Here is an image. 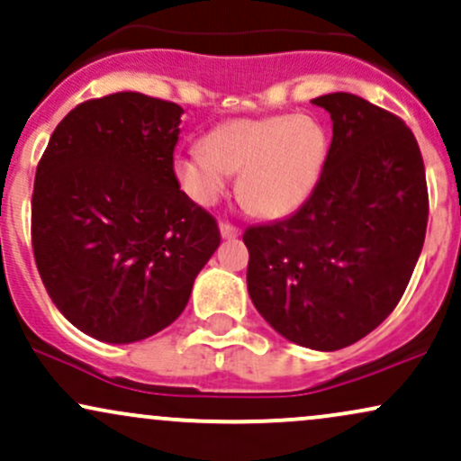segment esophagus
Wrapping results in <instances>:
<instances>
[{
    "mask_svg": "<svg viewBox=\"0 0 461 461\" xmlns=\"http://www.w3.org/2000/svg\"><path fill=\"white\" fill-rule=\"evenodd\" d=\"M220 232L224 240H235V237H240V229H237V226H232L230 221H226V220L220 221Z\"/></svg>",
    "mask_w": 461,
    "mask_h": 461,
    "instance_id": "1",
    "label": "esophagus"
}]
</instances>
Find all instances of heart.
<instances>
[{"mask_svg": "<svg viewBox=\"0 0 461 461\" xmlns=\"http://www.w3.org/2000/svg\"><path fill=\"white\" fill-rule=\"evenodd\" d=\"M328 159L326 129L311 116L235 118L178 155L175 172L189 198L218 203L240 172V198L257 213L283 218L311 198Z\"/></svg>", "mask_w": 461, "mask_h": 461, "instance_id": "1", "label": "heart"}]
</instances>
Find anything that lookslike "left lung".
Instances as JSON below:
<instances>
[{"label": "left lung", "instance_id": "left-lung-1", "mask_svg": "<svg viewBox=\"0 0 461 461\" xmlns=\"http://www.w3.org/2000/svg\"><path fill=\"white\" fill-rule=\"evenodd\" d=\"M332 118L315 192L250 226L248 294L285 339L319 351L365 339L394 311L423 250L429 196L414 133L349 92L312 99Z\"/></svg>", "mask_w": 461, "mask_h": 461}]
</instances>
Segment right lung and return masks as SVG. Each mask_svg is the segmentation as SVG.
<instances>
[{
	"label": "right lung",
	"mask_w": 461,
	"mask_h": 461,
	"mask_svg": "<svg viewBox=\"0 0 461 461\" xmlns=\"http://www.w3.org/2000/svg\"><path fill=\"white\" fill-rule=\"evenodd\" d=\"M181 113L140 92L84 101L38 161V274L58 311L88 337L135 343L167 328L218 250V221L175 175Z\"/></svg>",
	"instance_id": "obj_1"
}]
</instances>
